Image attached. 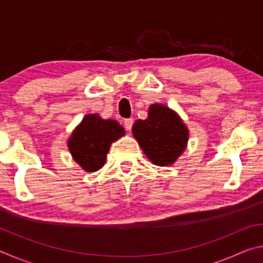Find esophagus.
Segmentation results:
<instances>
[{
    "instance_id": "34e87169",
    "label": "esophagus",
    "mask_w": 263,
    "mask_h": 263,
    "mask_svg": "<svg viewBox=\"0 0 263 263\" xmlns=\"http://www.w3.org/2000/svg\"><path fill=\"white\" fill-rule=\"evenodd\" d=\"M132 125H133V119L132 118H128V119H125V121H124V126H125L127 131H131Z\"/></svg>"
}]
</instances>
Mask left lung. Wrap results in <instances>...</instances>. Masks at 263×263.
Here are the masks:
<instances>
[{
  "mask_svg": "<svg viewBox=\"0 0 263 263\" xmlns=\"http://www.w3.org/2000/svg\"><path fill=\"white\" fill-rule=\"evenodd\" d=\"M133 136L151 161L171 166L183 153L189 131L175 111L162 104H152L148 117L138 119L132 126Z\"/></svg>",
  "mask_w": 263,
  "mask_h": 263,
  "instance_id": "1",
  "label": "left lung"
}]
</instances>
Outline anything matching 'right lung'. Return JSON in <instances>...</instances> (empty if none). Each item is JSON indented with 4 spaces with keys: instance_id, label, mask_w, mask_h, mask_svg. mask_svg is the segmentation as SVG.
<instances>
[{
    "instance_id": "1",
    "label": "right lung",
    "mask_w": 263,
    "mask_h": 263,
    "mask_svg": "<svg viewBox=\"0 0 263 263\" xmlns=\"http://www.w3.org/2000/svg\"><path fill=\"white\" fill-rule=\"evenodd\" d=\"M124 135L125 130L114 119L87 115L69 137L68 148L82 169L96 172L105 163L111 144Z\"/></svg>"
}]
</instances>
